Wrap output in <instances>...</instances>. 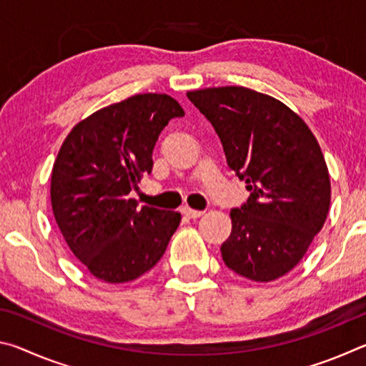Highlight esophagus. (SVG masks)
I'll use <instances>...</instances> for the list:
<instances>
[{"label": "esophagus", "mask_w": 366, "mask_h": 366, "mask_svg": "<svg viewBox=\"0 0 366 366\" xmlns=\"http://www.w3.org/2000/svg\"><path fill=\"white\" fill-rule=\"evenodd\" d=\"M182 213L187 216V218H200V216L203 214V212H200V209H192L190 207H182Z\"/></svg>", "instance_id": "1"}]
</instances>
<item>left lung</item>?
<instances>
[{
    "instance_id": "1",
    "label": "left lung",
    "mask_w": 366,
    "mask_h": 366,
    "mask_svg": "<svg viewBox=\"0 0 366 366\" xmlns=\"http://www.w3.org/2000/svg\"><path fill=\"white\" fill-rule=\"evenodd\" d=\"M187 97L213 124L227 166L252 192L229 214L222 259L247 280L282 277L300 263L330 212V172L317 137L282 102L245 86H209Z\"/></svg>"
}]
</instances>
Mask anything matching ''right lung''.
Returning <instances> with one entry per match:
<instances>
[{
    "label": "right lung",
    "instance_id": "1",
    "mask_svg": "<svg viewBox=\"0 0 366 366\" xmlns=\"http://www.w3.org/2000/svg\"><path fill=\"white\" fill-rule=\"evenodd\" d=\"M184 109L140 94L85 117L67 134L51 171L53 214L71 252L97 280L121 284L159 262L181 213L139 208L129 197L153 168L158 135Z\"/></svg>",
    "mask_w": 366,
    "mask_h": 366
}]
</instances>
